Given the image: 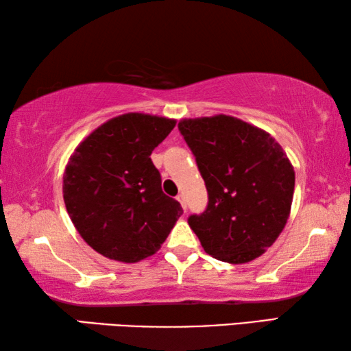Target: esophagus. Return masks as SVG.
Returning a JSON list of instances; mask_svg holds the SVG:
<instances>
[{"instance_id": "obj_1", "label": "esophagus", "mask_w": 351, "mask_h": 351, "mask_svg": "<svg viewBox=\"0 0 351 351\" xmlns=\"http://www.w3.org/2000/svg\"><path fill=\"white\" fill-rule=\"evenodd\" d=\"M176 199H178V201H180V204L182 206V209H184V210H186V209H187L186 197H184V195H182V193H180V195H178V197H176Z\"/></svg>"}]
</instances>
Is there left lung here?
<instances>
[{
    "label": "left lung",
    "mask_w": 351,
    "mask_h": 351,
    "mask_svg": "<svg viewBox=\"0 0 351 351\" xmlns=\"http://www.w3.org/2000/svg\"><path fill=\"white\" fill-rule=\"evenodd\" d=\"M178 128L206 182L209 203L189 217L204 251L247 263L272 246L288 221L294 169L263 130L232 116L184 119Z\"/></svg>",
    "instance_id": "obj_1"
}]
</instances>
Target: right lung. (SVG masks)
<instances>
[{"label": "right lung", "mask_w": 351, "mask_h": 351, "mask_svg": "<svg viewBox=\"0 0 351 351\" xmlns=\"http://www.w3.org/2000/svg\"><path fill=\"white\" fill-rule=\"evenodd\" d=\"M176 121L128 112L105 122L75 148L63 175L71 221L94 251L123 263L150 257L182 215L161 187L150 154Z\"/></svg>", "instance_id": "add662e5"}]
</instances>
